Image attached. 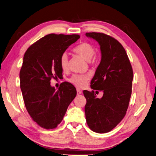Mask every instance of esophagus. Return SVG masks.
<instances>
[{
    "label": "esophagus",
    "mask_w": 156,
    "mask_h": 156,
    "mask_svg": "<svg viewBox=\"0 0 156 156\" xmlns=\"http://www.w3.org/2000/svg\"><path fill=\"white\" fill-rule=\"evenodd\" d=\"M77 93L78 95L79 94H81L82 93V91L80 90V89H79V88H77Z\"/></svg>",
    "instance_id": "obj_1"
}]
</instances>
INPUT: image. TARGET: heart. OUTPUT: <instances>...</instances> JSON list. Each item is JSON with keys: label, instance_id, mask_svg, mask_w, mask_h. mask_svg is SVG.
Instances as JSON below:
<instances>
[{"label": "heart", "instance_id": "obj_1", "mask_svg": "<svg viewBox=\"0 0 156 156\" xmlns=\"http://www.w3.org/2000/svg\"><path fill=\"white\" fill-rule=\"evenodd\" d=\"M74 52L83 57L85 60L90 61L95 54V48L92 44L83 43L77 46ZM60 65L62 70L66 71L68 68V56L66 52L63 53L60 58ZM90 76L88 74H73L69 79V81L79 88H83L86 85Z\"/></svg>", "mask_w": 156, "mask_h": 156}]
</instances>
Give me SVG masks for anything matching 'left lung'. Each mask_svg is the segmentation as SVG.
I'll return each instance as SVG.
<instances>
[{"instance_id":"left-lung-1","label":"left lung","mask_w":156,"mask_h":156,"mask_svg":"<svg viewBox=\"0 0 156 156\" xmlns=\"http://www.w3.org/2000/svg\"><path fill=\"white\" fill-rule=\"evenodd\" d=\"M86 36L98 42L102 54L90 87L104 92L98 98L94 90H83L87 100L86 120L92 131L106 133L120 123L127 111L132 92L133 68L118 41L102 33H86Z\"/></svg>"}]
</instances>
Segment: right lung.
<instances>
[{
	"label": "right lung",
	"instance_id": "right-lung-1",
	"mask_svg": "<svg viewBox=\"0 0 156 156\" xmlns=\"http://www.w3.org/2000/svg\"><path fill=\"white\" fill-rule=\"evenodd\" d=\"M79 38L52 33L31 45L23 56L20 79L25 106L32 119L45 129L57 127L76 96L71 83H62L56 90L50 80L62 77L60 56Z\"/></svg>",
	"mask_w": 156,
	"mask_h": 156
}]
</instances>
